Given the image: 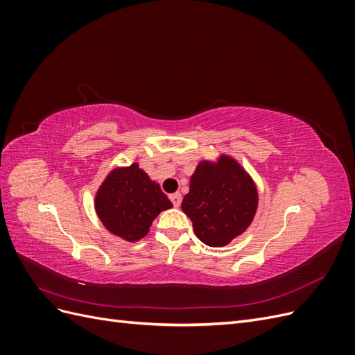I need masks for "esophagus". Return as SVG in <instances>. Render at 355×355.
<instances>
[{
    "label": "esophagus",
    "instance_id": "esophagus-1",
    "mask_svg": "<svg viewBox=\"0 0 355 355\" xmlns=\"http://www.w3.org/2000/svg\"><path fill=\"white\" fill-rule=\"evenodd\" d=\"M170 200H171V202H173L175 207H179L180 202H182V196L179 194V192H175V194L170 196Z\"/></svg>",
    "mask_w": 355,
    "mask_h": 355
}]
</instances>
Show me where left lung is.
<instances>
[{
    "label": "left lung",
    "mask_w": 355,
    "mask_h": 355,
    "mask_svg": "<svg viewBox=\"0 0 355 355\" xmlns=\"http://www.w3.org/2000/svg\"><path fill=\"white\" fill-rule=\"evenodd\" d=\"M257 202L252 176L234 157L220 154L197 164L182 210L204 244L223 247L250 227Z\"/></svg>",
    "instance_id": "left-lung-1"
}]
</instances>
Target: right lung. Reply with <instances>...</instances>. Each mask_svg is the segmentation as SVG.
<instances>
[{
  "instance_id": "obj_1",
  "label": "right lung",
  "mask_w": 355,
  "mask_h": 355,
  "mask_svg": "<svg viewBox=\"0 0 355 355\" xmlns=\"http://www.w3.org/2000/svg\"><path fill=\"white\" fill-rule=\"evenodd\" d=\"M171 207L159 185L137 163L114 167L94 197V210L103 227L128 243L144 239L158 214Z\"/></svg>"
}]
</instances>
